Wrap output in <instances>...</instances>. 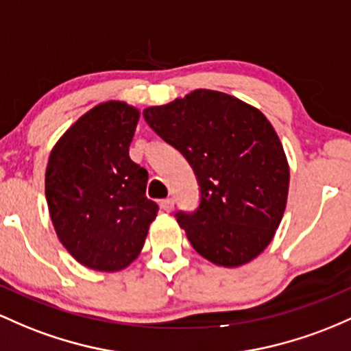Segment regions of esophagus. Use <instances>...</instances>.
<instances>
[{
    "mask_svg": "<svg viewBox=\"0 0 351 351\" xmlns=\"http://www.w3.org/2000/svg\"><path fill=\"white\" fill-rule=\"evenodd\" d=\"M161 208H163L165 211H171L173 206H175V199L173 198H167V199H161Z\"/></svg>",
    "mask_w": 351,
    "mask_h": 351,
    "instance_id": "1",
    "label": "esophagus"
}]
</instances>
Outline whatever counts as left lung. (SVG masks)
<instances>
[{"mask_svg":"<svg viewBox=\"0 0 351 351\" xmlns=\"http://www.w3.org/2000/svg\"><path fill=\"white\" fill-rule=\"evenodd\" d=\"M143 117L198 180L199 206L175 215L191 246L228 268L260 255L282 221L290 184L282 141L267 117L213 90L149 106Z\"/></svg>","mask_w":351,"mask_h":351,"instance_id":"left-lung-1","label":"left lung"}]
</instances>
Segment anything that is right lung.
I'll use <instances>...</instances> for the list:
<instances>
[{
  "mask_svg": "<svg viewBox=\"0 0 351 351\" xmlns=\"http://www.w3.org/2000/svg\"><path fill=\"white\" fill-rule=\"evenodd\" d=\"M140 111L123 101L91 108L58 140L45 191L55 232L78 263L118 271L140 255L158 205L148 171L130 158Z\"/></svg>",
  "mask_w": 351,
  "mask_h": 351,
  "instance_id": "1",
  "label": "right lung"
}]
</instances>
